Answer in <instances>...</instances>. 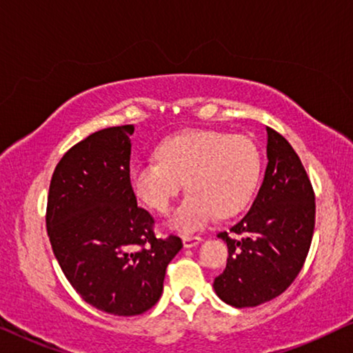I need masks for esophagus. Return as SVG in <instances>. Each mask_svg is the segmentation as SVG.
Masks as SVG:
<instances>
[{"mask_svg": "<svg viewBox=\"0 0 353 353\" xmlns=\"http://www.w3.org/2000/svg\"><path fill=\"white\" fill-rule=\"evenodd\" d=\"M202 241L201 236H183V245L185 248H194V245H197Z\"/></svg>", "mask_w": 353, "mask_h": 353, "instance_id": "esophagus-1", "label": "esophagus"}]
</instances>
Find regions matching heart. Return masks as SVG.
<instances>
[{"mask_svg":"<svg viewBox=\"0 0 353 353\" xmlns=\"http://www.w3.org/2000/svg\"><path fill=\"white\" fill-rule=\"evenodd\" d=\"M260 173L259 149L249 138L192 130L168 138L157 149V162L137 163L130 170L134 197L165 214L180 194L188 196L168 225L190 233L219 216L243 210L252 197Z\"/></svg>","mask_w":353,"mask_h":353,"instance_id":"b5f03b06","label":"heart"}]
</instances>
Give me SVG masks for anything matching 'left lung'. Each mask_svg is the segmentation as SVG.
<instances>
[{"label": "left lung", "mask_w": 353, "mask_h": 353, "mask_svg": "<svg viewBox=\"0 0 353 353\" xmlns=\"http://www.w3.org/2000/svg\"><path fill=\"white\" fill-rule=\"evenodd\" d=\"M267 168L248 214L230 231L225 272L214 281L221 301L236 308L257 307L278 297L303 267L315 228V194L291 144L267 127Z\"/></svg>", "instance_id": "obj_1"}]
</instances>
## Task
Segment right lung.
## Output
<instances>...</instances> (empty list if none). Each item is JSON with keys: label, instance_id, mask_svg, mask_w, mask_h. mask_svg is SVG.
Here are the masks:
<instances>
[{"label": "right lung", "instance_id": "1", "mask_svg": "<svg viewBox=\"0 0 353 353\" xmlns=\"http://www.w3.org/2000/svg\"><path fill=\"white\" fill-rule=\"evenodd\" d=\"M133 125L99 130L69 149L52 173L46 228L52 252L81 299L133 316L161 297L167 265L183 248L156 238L130 188Z\"/></svg>", "mask_w": 353, "mask_h": 353}]
</instances>
